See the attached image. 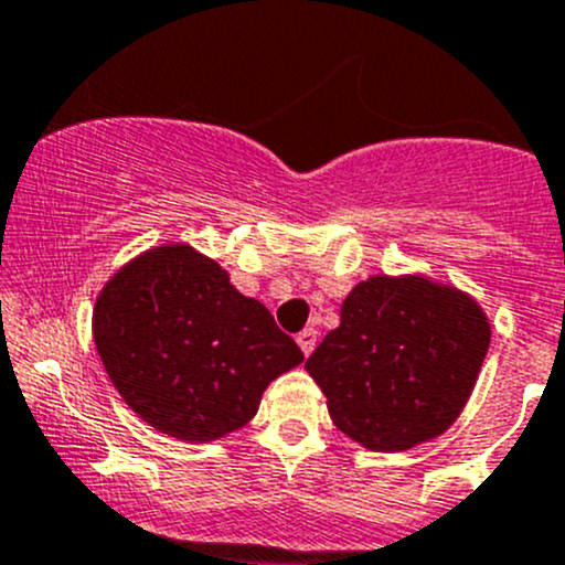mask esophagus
I'll return each instance as SVG.
<instances>
[{
    "label": "esophagus",
    "instance_id": "esophagus-1",
    "mask_svg": "<svg viewBox=\"0 0 565 565\" xmlns=\"http://www.w3.org/2000/svg\"><path fill=\"white\" fill-rule=\"evenodd\" d=\"M296 342H299V348L305 351V356H310L312 348H316V342H318V331L316 329H301L299 337H296Z\"/></svg>",
    "mask_w": 565,
    "mask_h": 565
}]
</instances>
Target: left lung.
<instances>
[{"instance_id": "8db88e82", "label": "left lung", "mask_w": 565, "mask_h": 565, "mask_svg": "<svg viewBox=\"0 0 565 565\" xmlns=\"http://www.w3.org/2000/svg\"><path fill=\"white\" fill-rule=\"evenodd\" d=\"M487 348L490 323L465 294L424 277H372L348 294L340 326L305 367L342 433L403 451L455 422Z\"/></svg>"}]
</instances>
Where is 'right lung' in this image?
I'll use <instances>...</instances> for the list:
<instances>
[{"instance_id":"obj_1","label":"right lung","mask_w":565,"mask_h":565,"mask_svg":"<svg viewBox=\"0 0 565 565\" xmlns=\"http://www.w3.org/2000/svg\"><path fill=\"white\" fill-rule=\"evenodd\" d=\"M95 345L125 403L182 440L239 429L264 388L305 362L260 301L182 244L141 255L103 288Z\"/></svg>"}]
</instances>
